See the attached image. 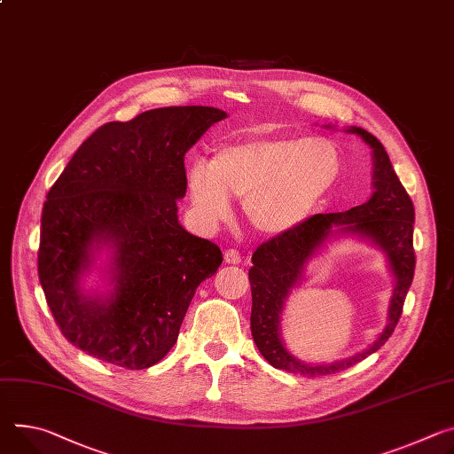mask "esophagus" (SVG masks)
<instances>
[{"label":"esophagus","mask_w":454,"mask_h":454,"mask_svg":"<svg viewBox=\"0 0 454 454\" xmlns=\"http://www.w3.org/2000/svg\"><path fill=\"white\" fill-rule=\"evenodd\" d=\"M224 261L228 262V264H239L240 262V254L237 252V250H226L224 252Z\"/></svg>","instance_id":"34e87169"}]
</instances>
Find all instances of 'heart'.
I'll list each match as a JSON object with an SVG mask.
<instances>
[{
	"label": "heart",
	"mask_w": 454,
	"mask_h": 454,
	"mask_svg": "<svg viewBox=\"0 0 454 454\" xmlns=\"http://www.w3.org/2000/svg\"><path fill=\"white\" fill-rule=\"evenodd\" d=\"M342 155L322 137L254 139L219 146L210 164L195 162L186 183L193 212L206 226L230 214V197L255 230L282 233L297 226L339 181Z\"/></svg>",
	"instance_id": "obj_1"
}]
</instances>
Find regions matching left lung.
<instances>
[{"instance_id":"8db88e82","label":"left lung","mask_w":454,"mask_h":454,"mask_svg":"<svg viewBox=\"0 0 454 454\" xmlns=\"http://www.w3.org/2000/svg\"><path fill=\"white\" fill-rule=\"evenodd\" d=\"M346 132L356 134L373 150V195L348 212L317 214L261 244L252 257L254 266L248 273L252 284V337L261 355L273 367L304 377L339 373L379 351L395 332L415 275L413 200L396 177L382 143L360 127H349ZM344 234L367 239L387 254L388 267L395 277L388 324L373 345L353 357L332 364H306L283 346L279 333L281 309L303 279L307 264L329 239Z\"/></svg>"}]
</instances>
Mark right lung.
<instances>
[{
    "instance_id": "obj_1",
    "label": "right lung",
    "mask_w": 454,
    "mask_h": 454,
    "mask_svg": "<svg viewBox=\"0 0 454 454\" xmlns=\"http://www.w3.org/2000/svg\"><path fill=\"white\" fill-rule=\"evenodd\" d=\"M224 117L214 106L148 110L106 122L68 160L43 206L37 273L72 346L127 369L174 348L197 286L223 262L217 244L179 223L184 153ZM101 253L111 287L87 293Z\"/></svg>"
}]
</instances>
